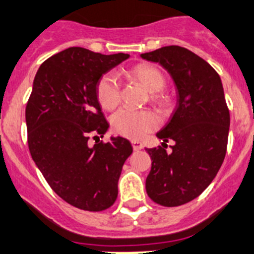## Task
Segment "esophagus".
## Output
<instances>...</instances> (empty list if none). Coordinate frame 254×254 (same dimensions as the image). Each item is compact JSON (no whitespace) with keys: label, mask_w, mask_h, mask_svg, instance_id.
I'll return each mask as SVG.
<instances>
[{"label":"esophagus","mask_w":254,"mask_h":254,"mask_svg":"<svg viewBox=\"0 0 254 254\" xmlns=\"http://www.w3.org/2000/svg\"><path fill=\"white\" fill-rule=\"evenodd\" d=\"M132 147H133V150L134 151H139V150H142L143 148V145L141 142H139V141H136V139H134V141H132Z\"/></svg>","instance_id":"34e87169"}]
</instances>
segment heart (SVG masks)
<instances>
[{
	"mask_svg": "<svg viewBox=\"0 0 254 254\" xmlns=\"http://www.w3.org/2000/svg\"><path fill=\"white\" fill-rule=\"evenodd\" d=\"M129 73L148 92H151L150 98L153 103L159 106H165L167 103V97L161 93V89L166 84V78L157 66L151 64H138L134 65ZM95 93L102 108L107 111L115 109L121 102V83L117 74L112 71L103 74L97 83ZM111 125L116 133L127 138L139 139L157 128L159 118L150 109L134 111L123 108L113 115Z\"/></svg>",
	"mask_w": 254,
	"mask_h": 254,
	"instance_id": "obj_1",
	"label": "heart"
}]
</instances>
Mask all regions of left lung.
I'll use <instances>...</instances> for the list:
<instances>
[{
    "label": "left lung",
    "mask_w": 254,
    "mask_h": 254,
    "mask_svg": "<svg viewBox=\"0 0 254 254\" xmlns=\"http://www.w3.org/2000/svg\"><path fill=\"white\" fill-rule=\"evenodd\" d=\"M141 57L160 63L178 89V106L157 133L164 147L147 148L152 166L146 191L159 205H183L210 185L224 161L230 117L222 80L210 64L181 46H164ZM169 139L176 141L171 154L166 152Z\"/></svg>",
    "instance_id": "1"
}]
</instances>
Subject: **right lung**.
<instances>
[{
	"instance_id": "1",
	"label": "right lung",
	"mask_w": 254,
	"mask_h": 254,
	"mask_svg": "<svg viewBox=\"0 0 254 254\" xmlns=\"http://www.w3.org/2000/svg\"><path fill=\"white\" fill-rule=\"evenodd\" d=\"M69 48L41 64L26 104L27 143L32 160L50 188L75 208L102 211L115 204L129 141L103 137L108 122L97 99L99 78L128 59Z\"/></svg>"
}]
</instances>
